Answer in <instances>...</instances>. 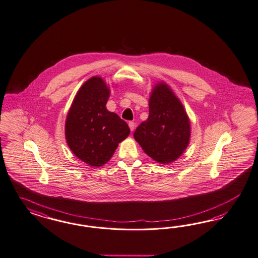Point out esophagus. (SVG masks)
I'll return each mask as SVG.
<instances>
[{
	"label": "esophagus",
	"instance_id": "obj_1",
	"mask_svg": "<svg viewBox=\"0 0 258 258\" xmlns=\"http://www.w3.org/2000/svg\"><path fill=\"white\" fill-rule=\"evenodd\" d=\"M128 126H130V128H131V131L133 132L134 128H135V124H134L133 122H130V123H128Z\"/></svg>",
	"mask_w": 258,
	"mask_h": 258
}]
</instances>
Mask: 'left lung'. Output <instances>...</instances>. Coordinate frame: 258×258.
I'll use <instances>...</instances> for the list:
<instances>
[{"mask_svg": "<svg viewBox=\"0 0 258 258\" xmlns=\"http://www.w3.org/2000/svg\"><path fill=\"white\" fill-rule=\"evenodd\" d=\"M149 118L141 123L133 137L151 159L171 164L187 149L191 125L179 97L164 81L157 82L149 94Z\"/></svg>", "mask_w": 258, "mask_h": 258, "instance_id": "1", "label": "left lung"}]
</instances>
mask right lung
<instances>
[{
    "label": "right lung",
    "instance_id": "obj_1",
    "mask_svg": "<svg viewBox=\"0 0 258 258\" xmlns=\"http://www.w3.org/2000/svg\"><path fill=\"white\" fill-rule=\"evenodd\" d=\"M110 88L101 77L89 78L79 88L65 121V138L79 160L94 167L107 164L130 127L107 109Z\"/></svg>",
    "mask_w": 258,
    "mask_h": 258
}]
</instances>
